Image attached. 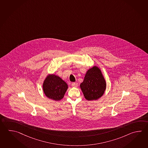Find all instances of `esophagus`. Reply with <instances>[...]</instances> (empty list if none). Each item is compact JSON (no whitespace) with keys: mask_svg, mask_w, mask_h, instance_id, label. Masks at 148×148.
Wrapping results in <instances>:
<instances>
[{"mask_svg":"<svg viewBox=\"0 0 148 148\" xmlns=\"http://www.w3.org/2000/svg\"><path fill=\"white\" fill-rule=\"evenodd\" d=\"M72 86L74 87V88H77L78 86V84L77 83H72Z\"/></svg>","mask_w":148,"mask_h":148,"instance_id":"1","label":"esophagus"}]
</instances>
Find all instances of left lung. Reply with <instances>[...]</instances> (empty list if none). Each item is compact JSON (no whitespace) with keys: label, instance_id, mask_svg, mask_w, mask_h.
<instances>
[{"label":"left lung","instance_id":"8db88e82","mask_svg":"<svg viewBox=\"0 0 148 148\" xmlns=\"http://www.w3.org/2000/svg\"><path fill=\"white\" fill-rule=\"evenodd\" d=\"M80 88L88 101L98 100L102 97L106 88V83L99 67L94 65L88 69Z\"/></svg>","mask_w":148,"mask_h":148}]
</instances>
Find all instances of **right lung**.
<instances>
[{
    "mask_svg": "<svg viewBox=\"0 0 148 148\" xmlns=\"http://www.w3.org/2000/svg\"><path fill=\"white\" fill-rule=\"evenodd\" d=\"M67 88L66 83L54 74H48L42 83V90L46 96L56 101L63 98Z\"/></svg>",
    "mask_w": 148,
    "mask_h": 148,
    "instance_id": "obj_1",
    "label": "right lung"
}]
</instances>
